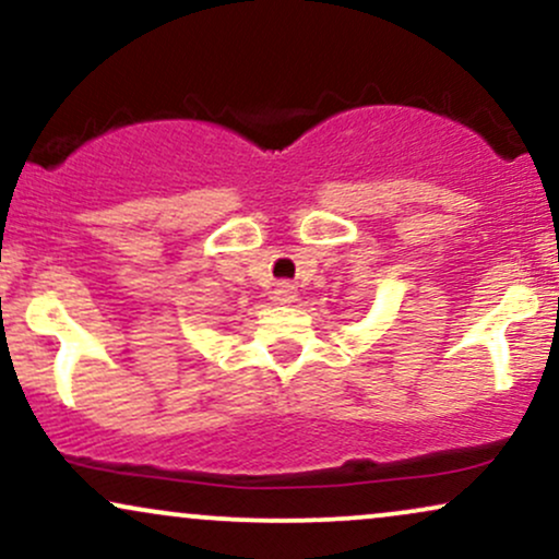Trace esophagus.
<instances>
[{"mask_svg": "<svg viewBox=\"0 0 559 559\" xmlns=\"http://www.w3.org/2000/svg\"><path fill=\"white\" fill-rule=\"evenodd\" d=\"M273 301L275 305H292V301H297V286L294 284H278L273 288Z\"/></svg>", "mask_w": 559, "mask_h": 559, "instance_id": "esophagus-1", "label": "esophagus"}]
</instances>
